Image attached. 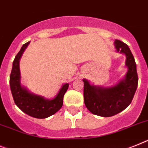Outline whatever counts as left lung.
Returning <instances> with one entry per match:
<instances>
[{
  "mask_svg": "<svg viewBox=\"0 0 148 148\" xmlns=\"http://www.w3.org/2000/svg\"><path fill=\"white\" fill-rule=\"evenodd\" d=\"M114 47L117 53L126 56L125 65L128 70L124 77L109 87L92 85L86 79L83 80L86 108L92 114L104 117L114 116L130 105L138 81L135 59L129 47L119 40H115Z\"/></svg>",
  "mask_w": 148,
  "mask_h": 148,
  "instance_id": "8db88e82",
  "label": "left lung"
}]
</instances>
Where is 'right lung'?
<instances>
[{
  "instance_id": "1",
  "label": "right lung",
  "mask_w": 148,
  "mask_h": 148,
  "mask_svg": "<svg viewBox=\"0 0 148 148\" xmlns=\"http://www.w3.org/2000/svg\"><path fill=\"white\" fill-rule=\"evenodd\" d=\"M29 43L30 41L25 43L15 57L10 76V86L14 102L18 108L32 117L44 119L56 114L62 107L63 97L69 84H63L58 94L52 99L31 92L26 86L22 85L19 62Z\"/></svg>"
}]
</instances>
